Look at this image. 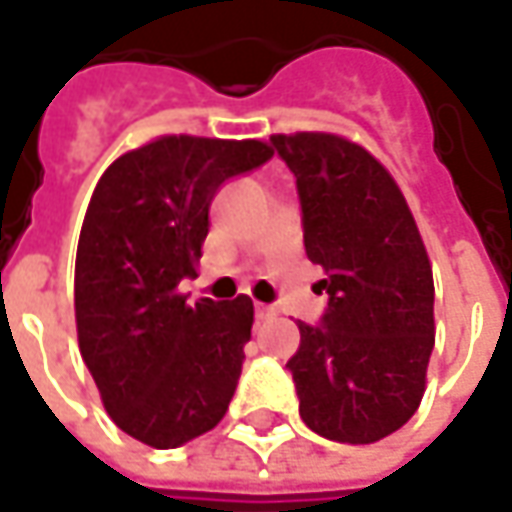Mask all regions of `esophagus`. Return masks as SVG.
Returning <instances> with one entry per match:
<instances>
[{
    "instance_id": "esophagus-1",
    "label": "esophagus",
    "mask_w": 512,
    "mask_h": 512,
    "mask_svg": "<svg viewBox=\"0 0 512 512\" xmlns=\"http://www.w3.org/2000/svg\"><path fill=\"white\" fill-rule=\"evenodd\" d=\"M276 316H279V310H276V307L256 305V319H259V322H270V319H276Z\"/></svg>"
}]
</instances>
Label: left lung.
I'll return each mask as SVG.
<instances>
[{
    "label": "left lung",
    "mask_w": 512,
    "mask_h": 512,
    "mask_svg": "<svg viewBox=\"0 0 512 512\" xmlns=\"http://www.w3.org/2000/svg\"><path fill=\"white\" fill-rule=\"evenodd\" d=\"M296 176L305 250L325 267L322 325L299 322L287 362L302 422L342 444H373L419 410L436 342L433 267L404 193L362 145L322 130L273 133Z\"/></svg>",
    "instance_id": "left-lung-1"
}]
</instances>
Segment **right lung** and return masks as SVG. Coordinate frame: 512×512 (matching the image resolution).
Segmentation results:
<instances>
[{
	"instance_id": "add662e5",
	"label": "right lung",
	"mask_w": 512,
	"mask_h": 512,
	"mask_svg": "<svg viewBox=\"0 0 512 512\" xmlns=\"http://www.w3.org/2000/svg\"><path fill=\"white\" fill-rule=\"evenodd\" d=\"M262 139L156 136L122 153L90 196L76 250V336L108 416L170 450L227 413L253 327V302L199 299L207 213L230 176L265 165Z\"/></svg>"
}]
</instances>
